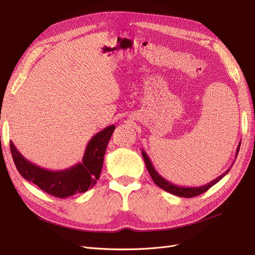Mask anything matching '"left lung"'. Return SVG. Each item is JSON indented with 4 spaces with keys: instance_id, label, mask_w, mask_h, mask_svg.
I'll list each match as a JSON object with an SVG mask.
<instances>
[{
    "instance_id": "left-lung-1",
    "label": "left lung",
    "mask_w": 255,
    "mask_h": 255,
    "mask_svg": "<svg viewBox=\"0 0 255 255\" xmlns=\"http://www.w3.org/2000/svg\"><path fill=\"white\" fill-rule=\"evenodd\" d=\"M240 147H241V143L239 144V147L237 149V153H235V158H237L238 154H239V151H240ZM142 155L144 157V161H145V164H146V167H147V170L150 174V176L152 177L153 182L155 183L156 186H158L159 188H162V189H164L165 191L171 193V194H174V195H177V196H181V197H193V196H196V195H200L204 192H206L207 190L209 189V188H211L213 185H215L216 183H219L222 178L227 174L229 171L231 167L228 169V170H226V172H224L223 174H221L220 176H218L215 178V180L211 181L210 183L206 184V185H203V186H199V187H184V186H177V185H174L172 183H170L169 181L165 180V178L159 175L158 172L155 170L151 161H150L149 156L147 155V153L144 151V150L142 149ZM234 164V163H233ZM232 164V165H233Z\"/></svg>"
}]
</instances>
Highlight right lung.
I'll use <instances>...</instances> for the list:
<instances>
[{
  "mask_svg": "<svg viewBox=\"0 0 255 255\" xmlns=\"http://www.w3.org/2000/svg\"><path fill=\"white\" fill-rule=\"evenodd\" d=\"M115 128V125H110L92 136L85 150L82 163L61 171L48 170L27 161L12 142H10V151L17 171L25 180L32 182L46 193L66 199L77 193L86 192L97 184L104 155Z\"/></svg>",
  "mask_w": 255,
  "mask_h": 255,
  "instance_id": "1",
  "label": "right lung"
}]
</instances>
